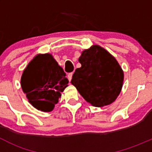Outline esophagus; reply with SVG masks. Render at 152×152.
<instances>
[{"label":"esophagus","mask_w":152,"mask_h":152,"mask_svg":"<svg viewBox=\"0 0 152 152\" xmlns=\"http://www.w3.org/2000/svg\"><path fill=\"white\" fill-rule=\"evenodd\" d=\"M72 76H73V73H70L67 74V79H68V80L70 81V82L72 79Z\"/></svg>","instance_id":"esophagus-1"}]
</instances>
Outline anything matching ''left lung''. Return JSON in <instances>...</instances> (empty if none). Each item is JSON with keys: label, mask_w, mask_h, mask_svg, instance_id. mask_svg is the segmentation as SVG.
Instances as JSON below:
<instances>
[{"label": "left lung", "mask_w": 152, "mask_h": 152, "mask_svg": "<svg viewBox=\"0 0 152 152\" xmlns=\"http://www.w3.org/2000/svg\"><path fill=\"white\" fill-rule=\"evenodd\" d=\"M82 66L75 70L71 84L93 107L111 104L121 91L124 71L115 58L100 45L82 52Z\"/></svg>", "instance_id": "obj_1"}]
</instances>
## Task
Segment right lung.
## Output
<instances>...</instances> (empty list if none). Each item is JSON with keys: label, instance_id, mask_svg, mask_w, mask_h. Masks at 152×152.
<instances>
[{"label": "right lung", "instance_id": "add662e5", "mask_svg": "<svg viewBox=\"0 0 152 152\" xmlns=\"http://www.w3.org/2000/svg\"><path fill=\"white\" fill-rule=\"evenodd\" d=\"M50 53H39L31 60L21 76V87L37 110L50 112L59 102L69 81Z\"/></svg>", "mask_w": 152, "mask_h": 152}]
</instances>
